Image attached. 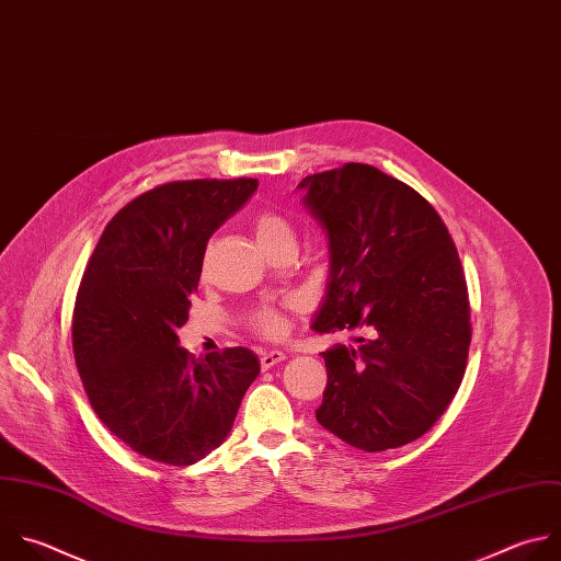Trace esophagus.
Instances as JSON below:
<instances>
[{"mask_svg": "<svg viewBox=\"0 0 561 561\" xmlns=\"http://www.w3.org/2000/svg\"><path fill=\"white\" fill-rule=\"evenodd\" d=\"M284 358H286V354H284L282 350H268V352H264V354L260 356V363H262V369H271L273 365L282 363Z\"/></svg>", "mask_w": 561, "mask_h": 561, "instance_id": "1", "label": "esophagus"}]
</instances>
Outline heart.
<instances>
[{
  "label": "heart",
  "instance_id": "1",
  "mask_svg": "<svg viewBox=\"0 0 561 561\" xmlns=\"http://www.w3.org/2000/svg\"><path fill=\"white\" fill-rule=\"evenodd\" d=\"M253 231H255V238L260 242L262 249L279 242V240H286V238H293V229L290 225L273 214V211H262L253 218ZM251 321V328L264 336H271V339H277L284 334L286 330V314L279 310V308H273V306H260L251 312L249 317Z\"/></svg>",
  "mask_w": 561,
  "mask_h": 561
}]
</instances>
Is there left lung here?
I'll list each match as a JSON object with an SVG mask.
<instances>
[{"label": "left lung", "mask_w": 561, "mask_h": 561, "mask_svg": "<svg viewBox=\"0 0 561 561\" xmlns=\"http://www.w3.org/2000/svg\"><path fill=\"white\" fill-rule=\"evenodd\" d=\"M297 190L328 233L330 279L314 332H352L321 352V427L363 451L403 447L445 414L469 356V295L456 244L410 184L360 162Z\"/></svg>", "instance_id": "1"}]
</instances>
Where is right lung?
<instances>
[{"mask_svg": "<svg viewBox=\"0 0 561 561\" xmlns=\"http://www.w3.org/2000/svg\"><path fill=\"white\" fill-rule=\"evenodd\" d=\"M257 190L255 178L178 180L127 203L79 286L72 347L103 425L136 454L186 467L229 436L260 360L249 347L196 358L178 345L209 238Z\"/></svg>", "mask_w": 561, "mask_h": 561, "instance_id": "add662e5", "label": "right lung"}]
</instances>
